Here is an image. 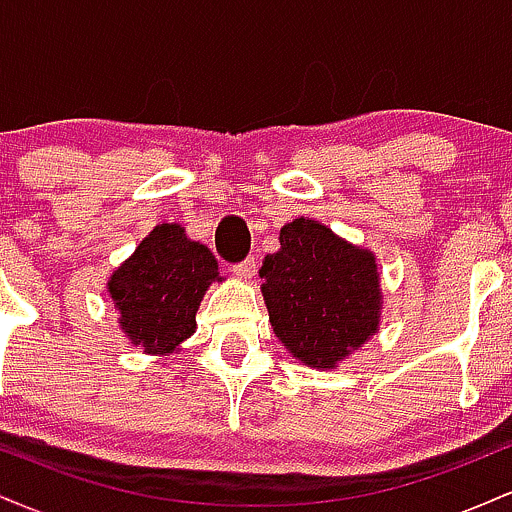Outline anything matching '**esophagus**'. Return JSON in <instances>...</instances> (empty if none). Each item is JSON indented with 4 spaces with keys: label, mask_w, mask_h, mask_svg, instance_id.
I'll list each match as a JSON object with an SVG mask.
<instances>
[{
    "label": "esophagus",
    "mask_w": 512,
    "mask_h": 512,
    "mask_svg": "<svg viewBox=\"0 0 512 512\" xmlns=\"http://www.w3.org/2000/svg\"><path fill=\"white\" fill-rule=\"evenodd\" d=\"M257 272V260L255 257H248V260H243L240 264H233V274L238 276V279L243 281H250L252 276Z\"/></svg>",
    "instance_id": "1"
}]
</instances>
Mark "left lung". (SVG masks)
<instances>
[{
  "label": "left lung",
  "mask_w": 512,
  "mask_h": 512,
  "mask_svg": "<svg viewBox=\"0 0 512 512\" xmlns=\"http://www.w3.org/2000/svg\"><path fill=\"white\" fill-rule=\"evenodd\" d=\"M279 245L260 269L269 325L298 363L337 368L380 327L378 257L308 216L281 226Z\"/></svg>",
  "instance_id": "8db88e82"
}]
</instances>
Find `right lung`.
Instances as JSON below:
<instances>
[{
    "mask_svg": "<svg viewBox=\"0 0 512 512\" xmlns=\"http://www.w3.org/2000/svg\"><path fill=\"white\" fill-rule=\"evenodd\" d=\"M221 279L207 245L187 238L180 223H158L110 274L108 293L129 344L168 356L195 334L199 303Z\"/></svg>",
    "mask_w": 512,
    "mask_h": 512,
    "instance_id": "obj_1",
    "label": "right lung"
}]
</instances>
